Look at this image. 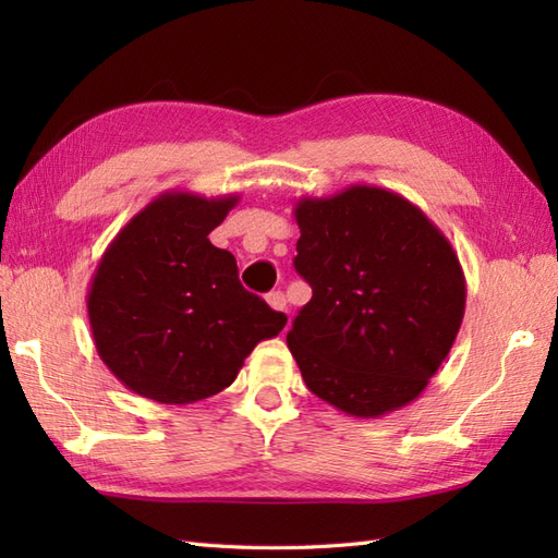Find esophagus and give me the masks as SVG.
<instances>
[{"label":"esophagus","instance_id":"obj_1","mask_svg":"<svg viewBox=\"0 0 558 558\" xmlns=\"http://www.w3.org/2000/svg\"><path fill=\"white\" fill-rule=\"evenodd\" d=\"M266 302H268L270 310L288 312V300H286V294H282V292H268L266 294Z\"/></svg>","mask_w":558,"mask_h":558}]
</instances>
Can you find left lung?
Listing matches in <instances>:
<instances>
[{
    "label": "left lung",
    "mask_w": 558,
    "mask_h": 558,
    "mask_svg": "<svg viewBox=\"0 0 558 558\" xmlns=\"http://www.w3.org/2000/svg\"><path fill=\"white\" fill-rule=\"evenodd\" d=\"M294 268L312 286L288 333L306 388L374 420L422 396L465 316V276L446 234L396 192L352 184L302 196Z\"/></svg>",
    "instance_id": "8db88e82"
}]
</instances>
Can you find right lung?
Here are the masks:
<instances>
[{
	"label": "right lung",
	"mask_w": 558,
	"mask_h": 558,
	"mask_svg": "<svg viewBox=\"0 0 558 558\" xmlns=\"http://www.w3.org/2000/svg\"><path fill=\"white\" fill-rule=\"evenodd\" d=\"M240 194L162 192L105 248L88 288V322L105 366L132 393L189 405L228 388L288 316L246 292L236 260L208 234Z\"/></svg>",
	"instance_id": "add662e5"
}]
</instances>
